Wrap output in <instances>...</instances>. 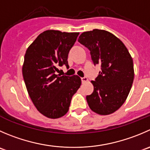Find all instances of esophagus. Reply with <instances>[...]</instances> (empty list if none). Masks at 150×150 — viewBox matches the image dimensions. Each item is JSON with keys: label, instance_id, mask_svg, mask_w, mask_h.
<instances>
[{"label": "esophagus", "instance_id": "obj_1", "mask_svg": "<svg viewBox=\"0 0 150 150\" xmlns=\"http://www.w3.org/2000/svg\"><path fill=\"white\" fill-rule=\"evenodd\" d=\"M81 81H82L83 83H84L87 82L88 81V78H86V77H83V78H81Z\"/></svg>", "mask_w": 150, "mask_h": 150}]
</instances>
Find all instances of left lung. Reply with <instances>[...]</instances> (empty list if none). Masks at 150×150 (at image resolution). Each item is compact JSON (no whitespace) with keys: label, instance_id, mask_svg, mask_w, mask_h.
I'll return each mask as SVG.
<instances>
[{"label":"left lung","instance_id":"8db88e82","mask_svg":"<svg viewBox=\"0 0 150 150\" xmlns=\"http://www.w3.org/2000/svg\"><path fill=\"white\" fill-rule=\"evenodd\" d=\"M78 42L90 50L94 65L101 71L91 81L94 91L86 96L91 110L100 115H108L125 102L134 79L133 59L122 42L113 33L94 29L81 34Z\"/></svg>","mask_w":150,"mask_h":150}]
</instances>
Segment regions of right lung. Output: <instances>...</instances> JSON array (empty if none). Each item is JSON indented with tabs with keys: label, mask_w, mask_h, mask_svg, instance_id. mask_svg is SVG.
I'll return each mask as SVG.
<instances>
[{
	"label": "right lung",
	"mask_w": 150,
	"mask_h": 150,
	"mask_svg": "<svg viewBox=\"0 0 150 150\" xmlns=\"http://www.w3.org/2000/svg\"><path fill=\"white\" fill-rule=\"evenodd\" d=\"M79 33L47 30L28 47L23 75L28 93L36 109L45 117L57 119L67 113L81 80L78 75H56L59 67L69 68L68 53Z\"/></svg>",
	"instance_id": "1"
}]
</instances>
